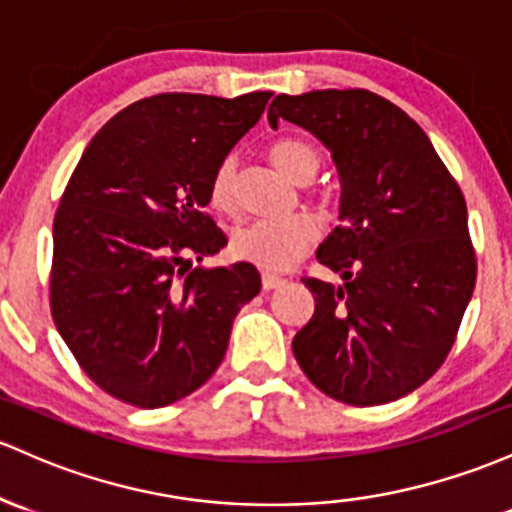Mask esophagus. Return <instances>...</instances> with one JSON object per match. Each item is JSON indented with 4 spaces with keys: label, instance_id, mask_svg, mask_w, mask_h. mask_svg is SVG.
I'll return each mask as SVG.
<instances>
[{
    "label": "esophagus",
    "instance_id": "34e87169",
    "mask_svg": "<svg viewBox=\"0 0 512 512\" xmlns=\"http://www.w3.org/2000/svg\"><path fill=\"white\" fill-rule=\"evenodd\" d=\"M285 280L280 278V275H275V273H261V285H263V290H275V287H280L283 285Z\"/></svg>",
    "mask_w": 512,
    "mask_h": 512
}]
</instances>
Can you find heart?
I'll return each mask as SVG.
<instances>
[{
  "mask_svg": "<svg viewBox=\"0 0 512 512\" xmlns=\"http://www.w3.org/2000/svg\"><path fill=\"white\" fill-rule=\"evenodd\" d=\"M268 157L280 174L290 181L304 183L319 169V154L309 142L283 137L273 142ZM210 205L215 210L234 215L237 212V181L234 162L225 159L215 169L210 181ZM319 237L317 222L304 212L278 217V220H254L241 225L232 237V251L241 261L254 263L266 271H283L297 263Z\"/></svg>",
  "mask_w": 512,
  "mask_h": 512,
  "instance_id": "1",
  "label": "heart"
}]
</instances>
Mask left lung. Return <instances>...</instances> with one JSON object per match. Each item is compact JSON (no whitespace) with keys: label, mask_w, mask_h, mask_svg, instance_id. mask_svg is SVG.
Returning a JSON list of instances; mask_svg holds the SVG:
<instances>
[{"label":"left lung","mask_w":512,"mask_h":512,"mask_svg":"<svg viewBox=\"0 0 512 512\" xmlns=\"http://www.w3.org/2000/svg\"><path fill=\"white\" fill-rule=\"evenodd\" d=\"M280 118L319 137L341 179L343 225L317 251L341 285L302 278L317 304L292 353L331 399H401L442 365L472 300L464 195L421 125L372 91L280 94L268 123Z\"/></svg>","instance_id":"left-lung-1"}]
</instances>
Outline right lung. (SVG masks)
<instances>
[{"label": "right lung", "mask_w": 512, "mask_h": 512, "mask_svg": "<svg viewBox=\"0 0 512 512\" xmlns=\"http://www.w3.org/2000/svg\"><path fill=\"white\" fill-rule=\"evenodd\" d=\"M271 91L157 94L96 132L53 225L50 309L103 392L159 409L210 380L232 321L261 290L251 263L193 268L227 244L210 181Z\"/></svg>", "instance_id": "1"}]
</instances>
